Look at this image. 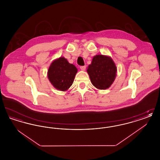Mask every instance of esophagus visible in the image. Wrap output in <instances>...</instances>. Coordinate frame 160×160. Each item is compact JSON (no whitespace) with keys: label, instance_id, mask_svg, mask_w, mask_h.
<instances>
[{"label":"esophagus","instance_id":"esophagus-1","mask_svg":"<svg viewBox=\"0 0 160 160\" xmlns=\"http://www.w3.org/2000/svg\"><path fill=\"white\" fill-rule=\"evenodd\" d=\"M80 69H82V71H84L86 69V66H81L80 67Z\"/></svg>","mask_w":160,"mask_h":160}]
</instances>
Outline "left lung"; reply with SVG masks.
Masks as SVG:
<instances>
[{
  "mask_svg": "<svg viewBox=\"0 0 160 160\" xmlns=\"http://www.w3.org/2000/svg\"><path fill=\"white\" fill-rule=\"evenodd\" d=\"M87 72L92 84L98 89L104 90L109 88L114 82L117 68L111 57L98 54L93 57Z\"/></svg>",
  "mask_w": 160,
  "mask_h": 160,
  "instance_id": "left-lung-1",
  "label": "left lung"
}]
</instances>
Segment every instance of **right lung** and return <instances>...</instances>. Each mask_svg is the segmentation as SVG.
Returning a JSON list of instances; mask_svg holds the SVG:
<instances>
[{"label": "right lung", "mask_w": 160, "mask_h": 160, "mask_svg": "<svg viewBox=\"0 0 160 160\" xmlns=\"http://www.w3.org/2000/svg\"><path fill=\"white\" fill-rule=\"evenodd\" d=\"M77 68L63 57L54 60L50 64L47 77L54 88L61 91H67L73 83Z\"/></svg>", "instance_id": "right-lung-1"}]
</instances>
